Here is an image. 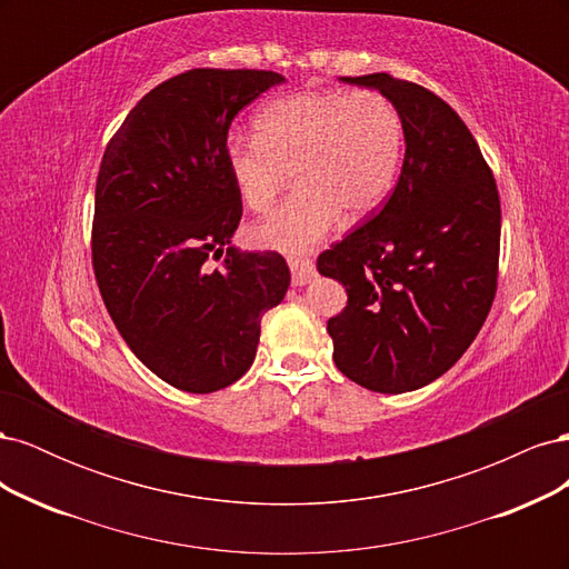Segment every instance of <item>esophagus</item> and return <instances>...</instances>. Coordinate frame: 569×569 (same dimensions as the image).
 <instances>
[{
	"instance_id": "obj_1",
	"label": "esophagus",
	"mask_w": 569,
	"mask_h": 569,
	"mask_svg": "<svg viewBox=\"0 0 569 569\" xmlns=\"http://www.w3.org/2000/svg\"><path fill=\"white\" fill-rule=\"evenodd\" d=\"M289 270H291V282L297 287H303L316 278V263L311 258L303 256H289Z\"/></svg>"
}]
</instances>
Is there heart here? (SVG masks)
Returning <instances> with one entry per match:
<instances>
[{"mask_svg":"<svg viewBox=\"0 0 569 569\" xmlns=\"http://www.w3.org/2000/svg\"><path fill=\"white\" fill-rule=\"evenodd\" d=\"M256 134L232 132L228 173L251 211H266L295 170L297 192L251 228L256 244L303 251L330 232L341 213H375L399 176L406 123L399 107L375 90H311L268 101Z\"/></svg>","mask_w":569,"mask_h":569,"instance_id":"heart-1","label":"heart"}]
</instances>
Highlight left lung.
I'll list each match as a JSON object with an SVG mask.
<instances>
[{
	"label": "left lung",
	"instance_id": "left-lung-1",
	"mask_svg": "<svg viewBox=\"0 0 569 569\" xmlns=\"http://www.w3.org/2000/svg\"><path fill=\"white\" fill-rule=\"evenodd\" d=\"M343 80L399 107L406 157L382 209L318 256V272L349 295L327 332L349 380L403 393L441 377L485 325L498 284L501 199L472 132L441 97L389 73Z\"/></svg>",
	"mask_w": 569,
	"mask_h": 569
}]
</instances>
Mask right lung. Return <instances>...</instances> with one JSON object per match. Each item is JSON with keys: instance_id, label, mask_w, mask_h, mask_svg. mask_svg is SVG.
<instances>
[{"instance_id": "1", "label": "right lung", "mask_w": 569, "mask_h": 569, "mask_svg": "<svg viewBox=\"0 0 569 569\" xmlns=\"http://www.w3.org/2000/svg\"><path fill=\"white\" fill-rule=\"evenodd\" d=\"M282 82L251 68L184 71L137 101L99 166L101 299L132 353L189 393L226 389L251 368L261 318L287 295L278 251L230 247L242 199L226 163L234 116Z\"/></svg>"}]
</instances>
